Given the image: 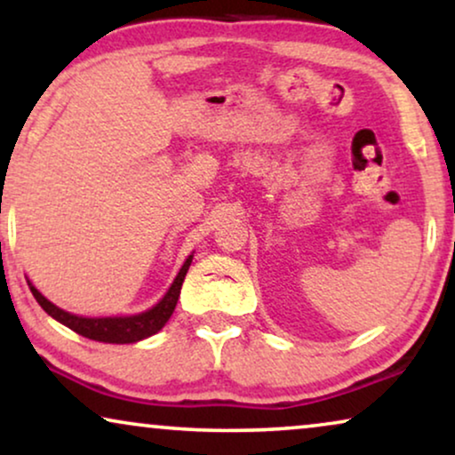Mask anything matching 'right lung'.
<instances>
[{"label":"right lung","instance_id":"right-lung-1","mask_svg":"<svg viewBox=\"0 0 455 455\" xmlns=\"http://www.w3.org/2000/svg\"><path fill=\"white\" fill-rule=\"evenodd\" d=\"M192 263V254L186 259V263L180 269L178 277L173 279L172 288L167 290V294L161 298V300L155 304L151 310L140 315H132V316H109V319H86V316H76L66 313L47 300L45 296L41 294L39 290L35 288L33 283L30 285V291L36 298V302L41 304V308L45 310L47 315H52L55 321L64 323L66 327H70L72 331H76L83 338L95 339V341H105V344H134V341H140L148 338V335L157 333L161 327L170 321V316L176 308L178 298H180V290H182L184 277L188 273V267Z\"/></svg>","mask_w":455,"mask_h":455}]
</instances>
